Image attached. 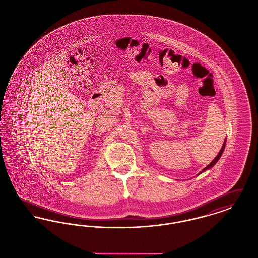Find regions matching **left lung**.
Wrapping results in <instances>:
<instances>
[{"label": "left lung", "mask_w": 258, "mask_h": 258, "mask_svg": "<svg viewBox=\"0 0 258 258\" xmlns=\"http://www.w3.org/2000/svg\"><path fill=\"white\" fill-rule=\"evenodd\" d=\"M225 143H226V138H225V140H224V142H223V145H222V147H221V151L219 152V154H218V156L214 159V160H212V162L209 164V165H207L202 171H200V173L199 174H201L202 172L206 171V170H208V169H210V168H212L218 161H219V160L221 159V155H222V153H223V151H224V148H225Z\"/></svg>", "instance_id": "8db88e82"}]
</instances>
